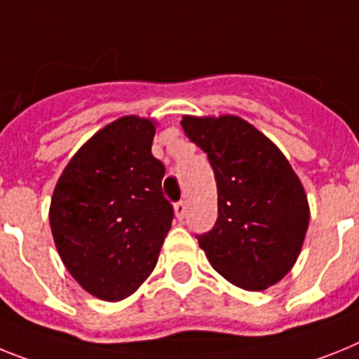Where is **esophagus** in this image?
<instances>
[{
	"label": "esophagus",
	"mask_w": 359,
	"mask_h": 359,
	"mask_svg": "<svg viewBox=\"0 0 359 359\" xmlns=\"http://www.w3.org/2000/svg\"><path fill=\"white\" fill-rule=\"evenodd\" d=\"M173 210H175V217L179 218V220H182V218L186 217V202L179 201L175 205H173Z\"/></svg>",
	"instance_id": "obj_1"
}]
</instances>
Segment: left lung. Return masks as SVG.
Returning a JSON list of instances; mask_svg holds the SVG:
<instances>
[{"label": "left lung", "instance_id": "obj_1", "mask_svg": "<svg viewBox=\"0 0 359 359\" xmlns=\"http://www.w3.org/2000/svg\"><path fill=\"white\" fill-rule=\"evenodd\" d=\"M208 154L218 191L213 229L197 235L218 274L245 291H264L294 266L309 227V202L278 146L236 115L180 121Z\"/></svg>", "mask_w": 359, "mask_h": 359}]
</instances>
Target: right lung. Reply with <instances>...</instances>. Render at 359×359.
<instances>
[{
	"mask_svg": "<svg viewBox=\"0 0 359 359\" xmlns=\"http://www.w3.org/2000/svg\"><path fill=\"white\" fill-rule=\"evenodd\" d=\"M154 135L151 119L121 117L77 149L55 184V248L68 273L99 300H124L141 287L171 227Z\"/></svg>",
	"mask_w": 359,
	"mask_h": 359,
	"instance_id": "obj_1",
	"label": "right lung"
}]
</instances>
